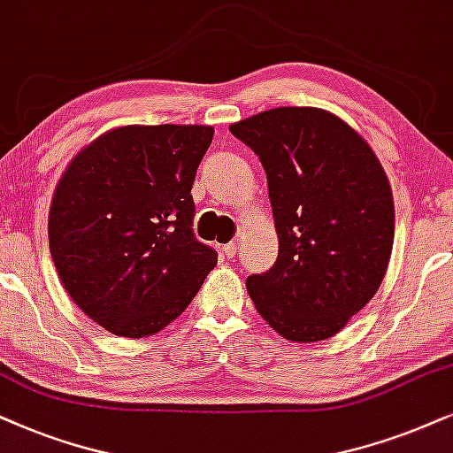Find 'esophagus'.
<instances>
[{
  "label": "esophagus",
  "instance_id": "obj_1",
  "mask_svg": "<svg viewBox=\"0 0 453 453\" xmlns=\"http://www.w3.org/2000/svg\"><path fill=\"white\" fill-rule=\"evenodd\" d=\"M236 250H238V244H236V242H227L226 246H223V252H226L227 257L236 255Z\"/></svg>",
  "mask_w": 453,
  "mask_h": 453
}]
</instances>
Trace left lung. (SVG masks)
Returning a JSON list of instances; mask_svg holds the SVG:
<instances>
[{"label": "left lung", "instance_id": "left-lung-1", "mask_svg": "<svg viewBox=\"0 0 453 453\" xmlns=\"http://www.w3.org/2000/svg\"><path fill=\"white\" fill-rule=\"evenodd\" d=\"M267 173L280 252L246 277L258 315L292 342L346 327L381 286L394 246V196L377 155L319 107H275L232 124Z\"/></svg>", "mask_w": 453, "mask_h": 453}]
</instances>
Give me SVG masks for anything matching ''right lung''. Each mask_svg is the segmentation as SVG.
Instances as JSON below:
<instances>
[{
	"mask_svg": "<svg viewBox=\"0 0 453 453\" xmlns=\"http://www.w3.org/2000/svg\"><path fill=\"white\" fill-rule=\"evenodd\" d=\"M211 126H122L84 147L53 192L50 250L84 315L122 337L161 331L217 252L192 232V184Z\"/></svg>",
	"mask_w": 453,
	"mask_h": 453,
	"instance_id": "1",
	"label": "right lung"
}]
</instances>
